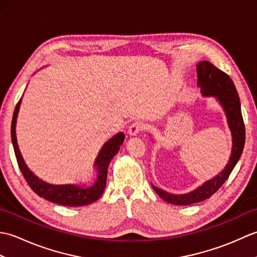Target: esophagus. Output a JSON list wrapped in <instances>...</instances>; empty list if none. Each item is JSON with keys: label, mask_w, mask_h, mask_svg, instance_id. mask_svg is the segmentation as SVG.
I'll return each mask as SVG.
<instances>
[{"label": "esophagus", "mask_w": 257, "mask_h": 257, "mask_svg": "<svg viewBox=\"0 0 257 257\" xmlns=\"http://www.w3.org/2000/svg\"><path fill=\"white\" fill-rule=\"evenodd\" d=\"M145 129V124L143 122H134L130 124V127L128 129V133L130 136H137L140 132H143Z\"/></svg>", "instance_id": "1"}]
</instances>
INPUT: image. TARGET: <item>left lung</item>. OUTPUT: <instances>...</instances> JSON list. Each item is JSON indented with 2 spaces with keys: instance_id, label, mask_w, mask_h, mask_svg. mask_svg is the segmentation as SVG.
Here are the masks:
<instances>
[{
  "instance_id": "1",
  "label": "left lung",
  "mask_w": 257,
  "mask_h": 257,
  "mask_svg": "<svg viewBox=\"0 0 257 257\" xmlns=\"http://www.w3.org/2000/svg\"><path fill=\"white\" fill-rule=\"evenodd\" d=\"M198 86L203 96H213L220 101L224 109L228 127L232 134V154L226 167L220 174L206 181L192 192L185 194H171L152 185L156 193L168 203L176 205H189L209 199L224 183L236 166L244 149L245 125L241 111V103L237 90L230 76L215 67L212 63L202 61L196 65Z\"/></svg>"
}]
</instances>
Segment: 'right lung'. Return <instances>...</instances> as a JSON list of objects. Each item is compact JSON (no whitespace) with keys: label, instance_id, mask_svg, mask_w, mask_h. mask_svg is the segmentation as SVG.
Listing matches in <instances>:
<instances>
[{"label":"right lung","instance_id":"right-lung-1","mask_svg":"<svg viewBox=\"0 0 257 257\" xmlns=\"http://www.w3.org/2000/svg\"><path fill=\"white\" fill-rule=\"evenodd\" d=\"M21 100L18 102L15 107V110L13 113L12 119V125H11V137H12L13 148L15 152L16 160H18L20 170L23 174L24 179L26 180L27 184L30 185L31 189L34 192L40 195L41 198H44L48 201L53 202V203H57L61 205L66 206H83L90 204L95 202L101 196L103 190L106 187V180H107V172H108V166L110 163L111 159L114 155L120 149V146L123 144L124 140V134L119 133L116 136L108 140L107 143L103 145L99 155H98L97 159L95 161V167L97 168V179L95 183L91 187H84V185H75V184H50L43 181V180L38 179L34 173H33L23 160L22 157L18 140H16V118H18V113L20 110Z\"/></svg>","mask_w":257,"mask_h":257}]
</instances>
